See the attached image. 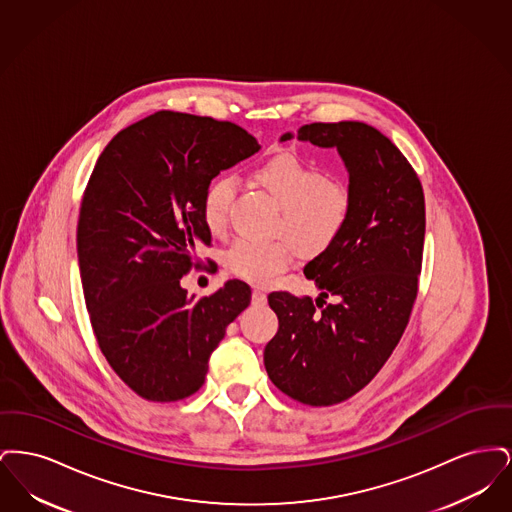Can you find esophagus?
Instances as JSON below:
<instances>
[{
	"label": "esophagus",
	"mask_w": 512,
	"mask_h": 512,
	"mask_svg": "<svg viewBox=\"0 0 512 512\" xmlns=\"http://www.w3.org/2000/svg\"><path fill=\"white\" fill-rule=\"evenodd\" d=\"M253 303L255 305H265L267 303V293L263 292L261 288H253Z\"/></svg>",
	"instance_id": "34e87169"
}]
</instances>
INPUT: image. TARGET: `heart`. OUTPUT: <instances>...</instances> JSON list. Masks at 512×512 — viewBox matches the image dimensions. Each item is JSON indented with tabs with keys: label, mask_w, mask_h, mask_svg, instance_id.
I'll list each match as a JSON object with an SVG mask.
<instances>
[{
	"label": "heart",
	"mask_w": 512,
	"mask_h": 512,
	"mask_svg": "<svg viewBox=\"0 0 512 512\" xmlns=\"http://www.w3.org/2000/svg\"><path fill=\"white\" fill-rule=\"evenodd\" d=\"M253 182L280 207L274 232L286 236L301 253L320 255L338 242L353 215L355 192L343 178L326 176L318 165L292 151L278 153L251 172ZM234 197L230 176L213 178L201 197V217L211 234L226 228ZM292 245L284 240L253 244L240 240L224 255L226 268L255 284H267L290 267Z\"/></svg>",
	"instance_id": "heart-1"
}]
</instances>
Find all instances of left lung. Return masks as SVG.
Masks as SVG:
<instances>
[{
    "instance_id": "obj_1",
    "label": "left lung",
    "mask_w": 512,
    "mask_h": 512,
    "mask_svg": "<svg viewBox=\"0 0 512 512\" xmlns=\"http://www.w3.org/2000/svg\"><path fill=\"white\" fill-rule=\"evenodd\" d=\"M292 138L288 132L282 142ZM297 140L338 149L355 207L338 242L303 268L320 290L315 301L268 293L278 332L265 347V368L272 384L295 401L328 407L363 390L407 328L426 209L411 163L374 126L313 122L297 130Z\"/></svg>"
}]
</instances>
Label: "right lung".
<instances>
[{
  "label": "right lung",
  "instance_id": "right-lung-1",
  "mask_svg": "<svg viewBox=\"0 0 512 512\" xmlns=\"http://www.w3.org/2000/svg\"><path fill=\"white\" fill-rule=\"evenodd\" d=\"M259 149L234 122L157 111L99 155L76 230L82 290L101 353L147 401L194 395L226 326L251 301L242 280L197 299L180 278L203 265L197 247L211 245L207 184Z\"/></svg>",
  "mask_w": 512,
  "mask_h": 512
}]
</instances>
